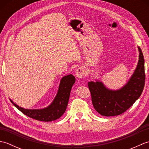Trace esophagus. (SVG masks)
Here are the masks:
<instances>
[{"label": "esophagus", "instance_id": "1", "mask_svg": "<svg viewBox=\"0 0 149 149\" xmlns=\"http://www.w3.org/2000/svg\"><path fill=\"white\" fill-rule=\"evenodd\" d=\"M85 75H86V70H85L84 68L83 67L78 68L75 70V75H76L77 78H83Z\"/></svg>", "mask_w": 149, "mask_h": 149}]
</instances>
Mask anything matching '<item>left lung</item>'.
Wrapping results in <instances>:
<instances>
[{"label":"left lung","instance_id":"obj_1","mask_svg":"<svg viewBox=\"0 0 149 149\" xmlns=\"http://www.w3.org/2000/svg\"><path fill=\"white\" fill-rule=\"evenodd\" d=\"M136 68L128 82L117 90H109L102 82L96 80L88 83L95 109L102 116H114L124 113L141 95L145 81L143 53L140 47Z\"/></svg>","mask_w":149,"mask_h":149}]
</instances>
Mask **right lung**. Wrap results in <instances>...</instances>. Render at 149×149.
<instances>
[{
	"label": "right lung",
	"mask_w": 149,
	"mask_h": 149,
	"mask_svg": "<svg viewBox=\"0 0 149 149\" xmlns=\"http://www.w3.org/2000/svg\"><path fill=\"white\" fill-rule=\"evenodd\" d=\"M75 82L74 75L70 74L64 76L60 81L58 93L52 102L43 109H28L19 107L10 99L13 105L24 115L42 122H51L59 118L64 113L68 106L70 94L72 87Z\"/></svg>",
	"instance_id": "add662e5"
}]
</instances>
